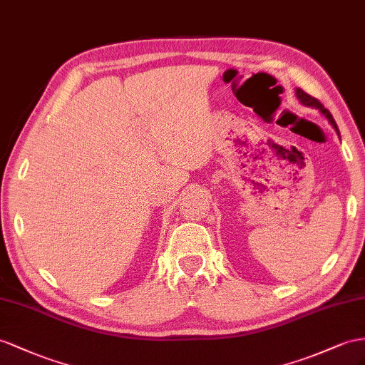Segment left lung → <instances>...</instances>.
Returning <instances> with one entry per match:
<instances>
[{
	"instance_id": "1",
	"label": "left lung",
	"mask_w": 365,
	"mask_h": 365,
	"mask_svg": "<svg viewBox=\"0 0 365 365\" xmlns=\"http://www.w3.org/2000/svg\"><path fill=\"white\" fill-rule=\"evenodd\" d=\"M296 97H297V100L302 103L304 106H310V108H314V109H319L321 110V114L329 120V123L334 128V130L336 133H338V135L341 137V134H339V129H338V125H336V121H334V118H333V115L330 114L329 110H327L324 106H322V103L319 101V100H316L314 97H312V96H308V93H305L302 89H296Z\"/></svg>"
}]
</instances>
